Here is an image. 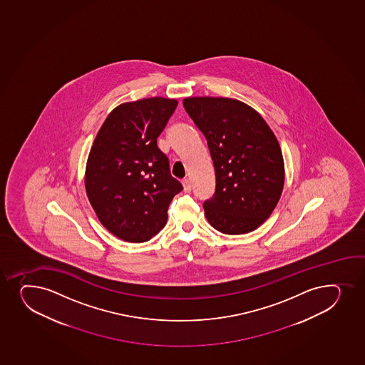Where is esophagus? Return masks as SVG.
I'll use <instances>...</instances> for the list:
<instances>
[{
    "mask_svg": "<svg viewBox=\"0 0 365 365\" xmlns=\"http://www.w3.org/2000/svg\"><path fill=\"white\" fill-rule=\"evenodd\" d=\"M183 189H185V192H192V183H190V180H183Z\"/></svg>",
    "mask_w": 365,
    "mask_h": 365,
    "instance_id": "1",
    "label": "esophagus"
}]
</instances>
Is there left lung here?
<instances>
[{"instance_id":"left-lung-1","label":"left lung","mask_w":365,"mask_h":365,"mask_svg":"<svg viewBox=\"0 0 365 365\" xmlns=\"http://www.w3.org/2000/svg\"><path fill=\"white\" fill-rule=\"evenodd\" d=\"M183 106L204 133L216 171V192L204 202L208 223L227 235L253 232L282 194L277 138L262 115L239 100L187 98Z\"/></svg>"}]
</instances>
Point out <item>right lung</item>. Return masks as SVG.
Wrapping results in <instances>:
<instances>
[{"mask_svg": "<svg viewBox=\"0 0 365 365\" xmlns=\"http://www.w3.org/2000/svg\"><path fill=\"white\" fill-rule=\"evenodd\" d=\"M177 103L149 98L119 105L98 130L88 157V199L102 225L128 242L157 235L173 196L183 189L157 145Z\"/></svg>", "mask_w": 365, "mask_h": 365, "instance_id": "add662e5", "label": "right lung"}]
</instances>
